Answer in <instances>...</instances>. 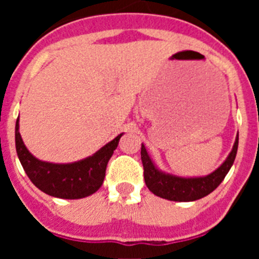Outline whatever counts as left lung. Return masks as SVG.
Segmentation results:
<instances>
[{
    "mask_svg": "<svg viewBox=\"0 0 259 259\" xmlns=\"http://www.w3.org/2000/svg\"><path fill=\"white\" fill-rule=\"evenodd\" d=\"M237 146H239V135L236 136V140L227 159L217 170L201 178H182L158 170L150 159L144 144H141V161L144 166V179L146 187L158 197L170 201L189 202V201L200 200L211 193L223 182L235 162Z\"/></svg>",
    "mask_w": 259,
    "mask_h": 259,
    "instance_id": "left-lung-1",
    "label": "left lung"
}]
</instances>
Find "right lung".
I'll return each mask as SVG.
<instances>
[{
  "label": "right lung",
  "instance_id": "add662e5",
  "mask_svg": "<svg viewBox=\"0 0 259 259\" xmlns=\"http://www.w3.org/2000/svg\"><path fill=\"white\" fill-rule=\"evenodd\" d=\"M123 134L107 143L91 157L74 163H50L37 159L28 152L19 134V118L15 124V146L27 176L44 193L53 197L77 200L100 189L106 166Z\"/></svg>",
  "mask_w": 259,
  "mask_h": 259
}]
</instances>
